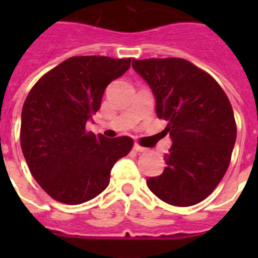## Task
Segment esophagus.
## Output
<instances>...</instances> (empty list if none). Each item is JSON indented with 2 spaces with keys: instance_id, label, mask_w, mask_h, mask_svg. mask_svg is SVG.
Masks as SVG:
<instances>
[{
  "instance_id": "34e87169",
  "label": "esophagus",
  "mask_w": 258,
  "mask_h": 258,
  "mask_svg": "<svg viewBox=\"0 0 258 258\" xmlns=\"http://www.w3.org/2000/svg\"><path fill=\"white\" fill-rule=\"evenodd\" d=\"M133 149L136 150L137 152H145V151H146L145 147H142V146H140V145H138V143H134Z\"/></svg>"
}]
</instances>
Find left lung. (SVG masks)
<instances>
[{
  "label": "left lung",
  "mask_w": 258,
  "mask_h": 258,
  "mask_svg": "<svg viewBox=\"0 0 258 258\" xmlns=\"http://www.w3.org/2000/svg\"><path fill=\"white\" fill-rule=\"evenodd\" d=\"M132 66L151 88L157 117L168 122L172 138L163 174L150 177L147 186L170 206L198 204L229 168L236 141L229 98L211 75L184 59H133Z\"/></svg>",
  "instance_id": "1"
}]
</instances>
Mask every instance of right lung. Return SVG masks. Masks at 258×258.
<instances>
[{
    "label": "right lung",
    "mask_w": 258,
    "mask_h": 258,
    "mask_svg": "<svg viewBox=\"0 0 258 258\" xmlns=\"http://www.w3.org/2000/svg\"><path fill=\"white\" fill-rule=\"evenodd\" d=\"M131 61L72 56L31 89L22 109L20 145L33 178L52 199L75 206L99 195L116 161L133 147L131 137L109 140L85 131L107 85Z\"/></svg>",
    "instance_id": "obj_1"
}]
</instances>
